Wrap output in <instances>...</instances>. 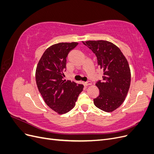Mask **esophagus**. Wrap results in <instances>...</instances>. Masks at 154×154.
<instances>
[{
    "mask_svg": "<svg viewBox=\"0 0 154 154\" xmlns=\"http://www.w3.org/2000/svg\"><path fill=\"white\" fill-rule=\"evenodd\" d=\"M84 85H85V86H88V85H92V83L91 82H85L84 83Z\"/></svg>",
    "mask_w": 154,
    "mask_h": 154,
    "instance_id": "obj_1",
    "label": "esophagus"
}]
</instances>
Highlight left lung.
<instances>
[{
  "mask_svg": "<svg viewBox=\"0 0 154 154\" xmlns=\"http://www.w3.org/2000/svg\"><path fill=\"white\" fill-rule=\"evenodd\" d=\"M82 43L96 54L97 65L103 71V81L96 83L100 95L94 99V104L106 112H113L123 103L130 88L131 72L127 60L110 42L88 40Z\"/></svg>",
  "mask_w": 154,
  "mask_h": 154,
  "instance_id": "1",
  "label": "left lung"
}]
</instances>
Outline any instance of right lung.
I'll return each instance as SVG.
<instances>
[{"mask_svg": "<svg viewBox=\"0 0 154 154\" xmlns=\"http://www.w3.org/2000/svg\"><path fill=\"white\" fill-rule=\"evenodd\" d=\"M77 42H61L45 51L36 66L35 78L38 89L47 105L59 114L72 109L83 85L63 80L66 58Z\"/></svg>", "mask_w": 154, "mask_h": 154, "instance_id": "1", "label": "right lung"}]
</instances>
